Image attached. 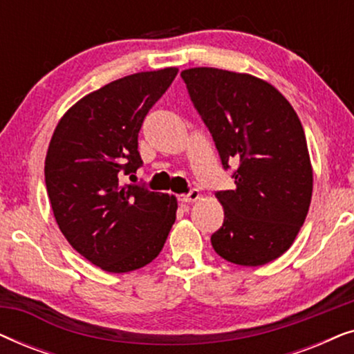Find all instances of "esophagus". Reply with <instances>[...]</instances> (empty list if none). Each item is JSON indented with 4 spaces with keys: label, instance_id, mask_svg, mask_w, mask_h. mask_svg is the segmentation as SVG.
Listing matches in <instances>:
<instances>
[{
    "label": "esophagus",
    "instance_id": "1",
    "mask_svg": "<svg viewBox=\"0 0 354 354\" xmlns=\"http://www.w3.org/2000/svg\"><path fill=\"white\" fill-rule=\"evenodd\" d=\"M200 196H201L200 190H196V188H193V190L188 192L187 195H180V196H178V201H182V203H195V201L200 200Z\"/></svg>",
    "mask_w": 354,
    "mask_h": 354
}]
</instances>
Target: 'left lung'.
I'll use <instances>...</instances> for the list:
<instances>
[{
    "label": "left lung",
    "mask_w": 354,
    "mask_h": 354,
    "mask_svg": "<svg viewBox=\"0 0 354 354\" xmlns=\"http://www.w3.org/2000/svg\"><path fill=\"white\" fill-rule=\"evenodd\" d=\"M180 75L222 166L239 162L235 190L216 193L224 224L211 235L212 248L229 263L268 264L292 246L311 205L303 125L287 98L258 77L216 67Z\"/></svg>",
    "instance_id": "left-lung-1"
}]
</instances>
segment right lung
<instances>
[{
	"instance_id": "obj_1",
	"label": "right lung",
	"mask_w": 354,
	"mask_h": 354,
	"mask_svg": "<svg viewBox=\"0 0 354 354\" xmlns=\"http://www.w3.org/2000/svg\"><path fill=\"white\" fill-rule=\"evenodd\" d=\"M177 72H138L91 91L62 115L48 147L45 182L59 230L106 272L151 263L176 222V196L122 177L143 164L138 132Z\"/></svg>"
}]
</instances>
